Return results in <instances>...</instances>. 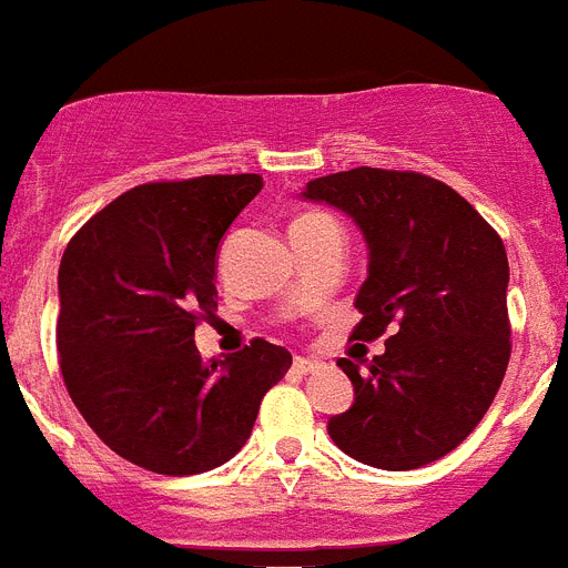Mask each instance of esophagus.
I'll return each mask as SVG.
<instances>
[{"label":"esophagus","instance_id":"esophagus-1","mask_svg":"<svg viewBox=\"0 0 568 568\" xmlns=\"http://www.w3.org/2000/svg\"><path fill=\"white\" fill-rule=\"evenodd\" d=\"M317 361H312V357H294V369H297V373H314V369H317Z\"/></svg>","mask_w":568,"mask_h":568}]
</instances>
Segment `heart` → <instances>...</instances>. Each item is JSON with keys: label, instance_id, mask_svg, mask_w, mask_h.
I'll use <instances>...</instances> for the list:
<instances>
[{"label": "heart", "instance_id": "heart-1", "mask_svg": "<svg viewBox=\"0 0 568 568\" xmlns=\"http://www.w3.org/2000/svg\"><path fill=\"white\" fill-rule=\"evenodd\" d=\"M292 233H341V227L328 213L306 211L292 222Z\"/></svg>", "mask_w": 568, "mask_h": 568}]
</instances>
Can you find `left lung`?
I'll return each mask as SVG.
<instances>
[{"mask_svg": "<svg viewBox=\"0 0 568 568\" xmlns=\"http://www.w3.org/2000/svg\"><path fill=\"white\" fill-rule=\"evenodd\" d=\"M349 213L369 245L349 341L387 335L366 366L341 357L355 404L328 436L352 459L413 470L459 447L488 413L511 357L508 256L454 187L413 170L357 166L306 184Z\"/></svg>", "mask_w": 568, "mask_h": 568, "instance_id": "obj_1", "label": "left lung"}]
</instances>
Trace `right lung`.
I'll return each instance as SVG.
<instances>
[{"label":"right lung","mask_w":568,"mask_h":568,"mask_svg":"<svg viewBox=\"0 0 568 568\" xmlns=\"http://www.w3.org/2000/svg\"><path fill=\"white\" fill-rule=\"evenodd\" d=\"M260 190L256 173L138 184L65 245L60 373L100 442L138 468L190 476L225 465L292 366L262 337L211 364L193 343L216 308L219 242Z\"/></svg>","instance_id":"obj_1"}]
</instances>
